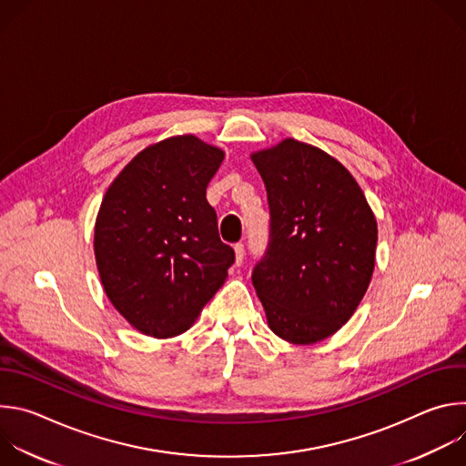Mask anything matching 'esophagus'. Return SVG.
Here are the masks:
<instances>
[{
  "instance_id": "obj_1",
  "label": "esophagus",
  "mask_w": 466,
  "mask_h": 466,
  "mask_svg": "<svg viewBox=\"0 0 466 466\" xmlns=\"http://www.w3.org/2000/svg\"><path fill=\"white\" fill-rule=\"evenodd\" d=\"M234 252H236V265L239 268V265L243 263V258H245V247H243V243H236V245H234Z\"/></svg>"
}]
</instances>
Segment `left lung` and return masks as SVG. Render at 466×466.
<instances>
[{
    "mask_svg": "<svg viewBox=\"0 0 466 466\" xmlns=\"http://www.w3.org/2000/svg\"><path fill=\"white\" fill-rule=\"evenodd\" d=\"M252 162L271 216L252 286L279 338L322 341L352 317L370 284L374 214L354 177L313 146L288 138Z\"/></svg>",
    "mask_w": 466,
    "mask_h": 466,
    "instance_id": "left-lung-1",
    "label": "left lung"
}]
</instances>
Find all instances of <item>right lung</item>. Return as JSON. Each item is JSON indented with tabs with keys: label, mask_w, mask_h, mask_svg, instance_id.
<instances>
[{
	"label": "right lung",
	"mask_w": 466,
	"mask_h": 466,
	"mask_svg": "<svg viewBox=\"0 0 466 466\" xmlns=\"http://www.w3.org/2000/svg\"><path fill=\"white\" fill-rule=\"evenodd\" d=\"M225 155L186 135L144 149L110 184L94 250L114 308L146 336L186 331L234 263L207 187Z\"/></svg>",
	"instance_id": "1"
}]
</instances>
